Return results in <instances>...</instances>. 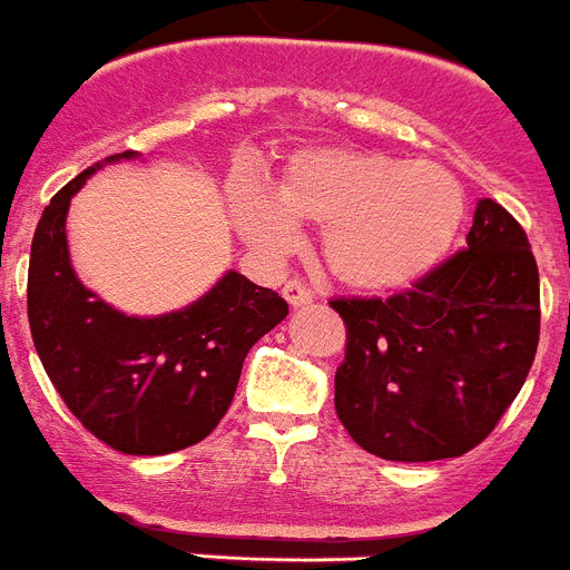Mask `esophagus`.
Listing matches in <instances>:
<instances>
[{"label":"esophagus","instance_id":"34e87169","mask_svg":"<svg viewBox=\"0 0 570 570\" xmlns=\"http://www.w3.org/2000/svg\"><path fill=\"white\" fill-rule=\"evenodd\" d=\"M282 296L288 299L291 308H305V305L314 303V294L305 288L303 282H285V288H282Z\"/></svg>","mask_w":570,"mask_h":570}]
</instances>
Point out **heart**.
<instances>
[{
  "label": "heart",
  "instance_id": "heart-1",
  "mask_svg": "<svg viewBox=\"0 0 570 570\" xmlns=\"http://www.w3.org/2000/svg\"><path fill=\"white\" fill-rule=\"evenodd\" d=\"M238 233L267 253L288 250L308 218L323 230L334 279L363 294H395L424 279L464 225L459 178L432 160H401L348 146L291 158L279 193L242 181L230 193Z\"/></svg>",
  "mask_w": 570,
  "mask_h": 570
}]
</instances>
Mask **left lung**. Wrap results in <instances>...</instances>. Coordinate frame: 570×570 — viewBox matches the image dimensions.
Here are the masks:
<instances>
[{
	"instance_id": "obj_1",
	"label": "left lung",
	"mask_w": 570,
	"mask_h": 570,
	"mask_svg": "<svg viewBox=\"0 0 570 570\" xmlns=\"http://www.w3.org/2000/svg\"><path fill=\"white\" fill-rule=\"evenodd\" d=\"M345 360L334 410L377 459L441 461L493 432L539 345V271L519 222L475 204L466 247L406 294L334 299Z\"/></svg>"
}]
</instances>
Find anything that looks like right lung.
Returning <instances> with one entry per match:
<instances>
[{
	"label": "right lung",
	"instance_id": "1",
	"mask_svg": "<svg viewBox=\"0 0 570 570\" xmlns=\"http://www.w3.org/2000/svg\"><path fill=\"white\" fill-rule=\"evenodd\" d=\"M138 153L82 169L42 210L28 265V323L71 415L126 455H167L210 435L230 410L250 345L288 317L276 291L227 271L207 294L135 317L89 291L71 265L66 216L86 178Z\"/></svg>",
	"mask_w": 570,
	"mask_h": 570
}]
</instances>
